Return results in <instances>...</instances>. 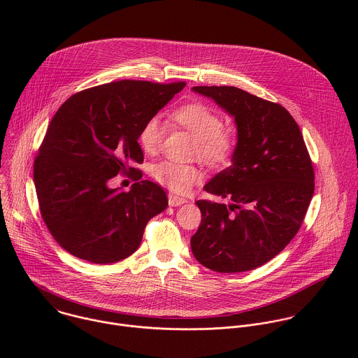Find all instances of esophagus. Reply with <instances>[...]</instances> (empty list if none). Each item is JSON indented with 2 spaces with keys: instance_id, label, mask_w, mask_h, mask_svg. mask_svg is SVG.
<instances>
[{
  "instance_id": "esophagus-1",
  "label": "esophagus",
  "mask_w": 358,
  "mask_h": 358,
  "mask_svg": "<svg viewBox=\"0 0 358 358\" xmlns=\"http://www.w3.org/2000/svg\"><path fill=\"white\" fill-rule=\"evenodd\" d=\"M185 202H187L185 198H181V196L174 195V194L169 195V206L170 207H180V206H182V203H185Z\"/></svg>"
}]
</instances>
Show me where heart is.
Masks as SVG:
<instances>
[{
    "instance_id": "obj_1",
    "label": "heart",
    "mask_w": 358,
    "mask_h": 358,
    "mask_svg": "<svg viewBox=\"0 0 358 358\" xmlns=\"http://www.w3.org/2000/svg\"><path fill=\"white\" fill-rule=\"evenodd\" d=\"M174 120L196 138L195 152L211 166L222 167L231 163L239 145L238 134L224 127L220 115L203 103H188L173 113ZM164 126L159 116L150 117L138 133L141 148L155 155L162 147ZM152 177L177 194H187L201 178L202 173L192 164L162 160L152 166Z\"/></svg>"
}]
</instances>
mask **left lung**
Segmentation results:
<instances>
[{
    "label": "left lung",
    "instance_id": "left-lung-1",
    "mask_svg": "<svg viewBox=\"0 0 358 358\" xmlns=\"http://www.w3.org/2000/svg\"><path fill=\"white\" fill-rule=\"evenodd\" d=\"M235 117L232 164L203 189L231 203L199 199L191 238L195 259L221 273L265 265L294 238L315 192V170L301 131L279 103L234 86H194Z\"/></svg>",
    "mask_w": 358,
    "mask_h": 358
}]
</instances>
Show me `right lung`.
<instances>
[{"label": "right lung", "mask_w": 358, "mask_h": 358, "mask_svg": "<svg viewBox=\"0 0 358 358\" xmlns=\"http://www.w3.org/2000/svg\"><path fill=\"white\" fill-rule=\"evenodd\" d=\"M185 82L119 80L72 94L50 120L34 163L41 215L54 239L92 264L119 262L137 250L147 222L169 206L164 189L133 166L144 160L137 143ZM119 173L138 182L110 189Z\"/></svg>", "instance_id": "1"}]
</instances>
